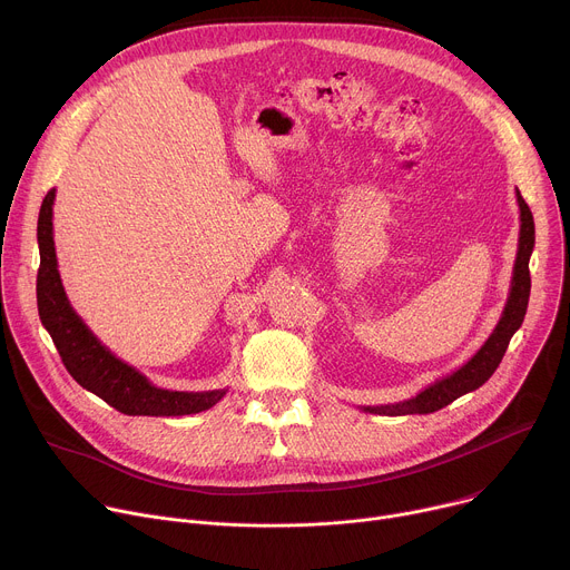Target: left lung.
Wrapping results in <instances>:
<instances>
[{
  "label": "left lung",
  "mask_w": 570,
  "mask_h": 570,
  "mask_svg": "<svg viewBox=\"0 0 570 570\" xmlns=\"http://www.w3.org/2000/svg\"><path fill=\"white\" fill-rule=\"evenodd\" d=\"M517 204H519V247H517V261L512 267V281H510V294L505 301V307L501 312V318L492 334L488 336L485 344L476 351L472 360H468L459 371L451 375L435 380L424 391H420L415 397L395 402V404H377V406H360L364 413H377V415H413V413H433L453 400H459L465 393L476 391L483 386L492 373L499 368L512 334L521 327L528 298H530V256L534 249V219L532 213L521 197L517 188Z\"/></svg>",
  "instance_id": "left-lung-1"
}]
</instances>
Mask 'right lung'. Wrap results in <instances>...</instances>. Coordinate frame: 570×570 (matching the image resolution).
<instances>
[{"instance_id": "obj_1", "label": "right lung", "mask_w": 570, "mask_h": 570, "mask_svg": "<svg viewBox=\"0 0 570 570\" xmlns=\"http://www.w3.org/2000/svg\"><path fill=\"white\" fill-rule=\"evenodd\" d=\"M53 199L56 188L47 193L38 217V312L51 334L69 375L89 393L105 400L126 415H190L215 406L226 389L217 391H168L155 386L135 366L121 362L85 325L71 307L60 281L53 243Z\"/></svg>"}]
</instances>
